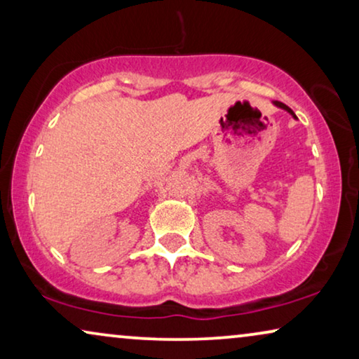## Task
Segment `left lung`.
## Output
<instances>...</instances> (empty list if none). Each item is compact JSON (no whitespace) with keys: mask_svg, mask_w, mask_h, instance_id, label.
Returning a JSON list of instances; mask_svg holds the SVG:
<instances>
[{"mask_svg":"<svg viewBox=\"0 0 359 359\" xmlns=\"http://www.w3.org/2000/svg\"><path fill=\"white\" fill-rule=\"evenodd\" d=\"M274 104H276L278 107H281V109H284V111H287V112H289V114H291V116L294 117V119H297V117H296V114H294V112H292V109H291V107H287L286 104H283V102H279V101H274Z\"/></svg>","mask_w":359,"mask_h":359,"instance_id":"8db88e82","label":"left lung"}]
</instances>
